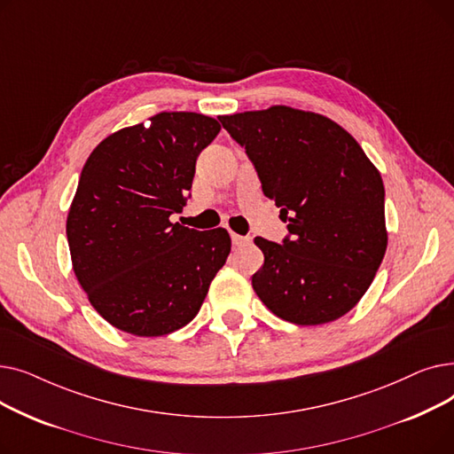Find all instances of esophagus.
Listing matches in <instances>:
<instances>
[{
  "label": "esophagus",
  "mask_w": 454,
  "mask_h": 454,
  "mask_svg": "<svg viewBox=\"0 0 454 454\" xmlns=\"http://www.w3.org/2000/svg\"><path fill=\"white\" fill-rule=\"evenodd\" d=\"M231 243L233 247H247L252 243V237L248 235H237V233H231Z\"/></svg>",
  "instance_id": "1"
}]
</instances>
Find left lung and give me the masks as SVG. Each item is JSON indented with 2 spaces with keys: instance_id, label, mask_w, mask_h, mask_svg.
Returning <instances> with one entry per match:
<instances>
[{
  "instance_id": "obj_1",
  "label": "left lung",
  "mask_w": 454,
  "mask_h": 454,
  "mask_svg": "<svg viewBox=\"0 0 454 454\" xmlns=\"http://www.w3.org/2000/svg\"><path fill=\"white\" fill-rule=\"evenodd\" d=\"M219 119L289 223L281 245L254 239L265 255L252 276L255 294L291 324L344 317L368 291L388 245L377 167L322 114L276 105Z\"/></svg>"
}]
</instances>
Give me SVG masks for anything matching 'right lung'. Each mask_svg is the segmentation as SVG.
<instances>
[{
  "instance_id": "obj_1",
  "label": "right lung",
  "mask_w": 454,
  "mask_h": 454,
  "mask_svg": "<svg viewBox=\"0 0 454 454\" xmlns=\"http://www.w3.org/2000/svg\"><path fill=\"white\" fill-rule=\"evenodd\" d=\"M219 130L209 115L160 112L110 134L88 156L66 235L81 287L114 327L136 337L184 327L226 263L224 228L199 231L169 221Z\"/></svg>"
}]
</instances>
